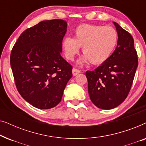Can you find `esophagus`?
Wrapping results in <instances>:
<instances>
[{
    "mask_svg": "<svg viewBox=\"0 0 146 146\" xmlns=\"http://www.w3.org/2000/svg\"><path fill=\"white\" fill-rule=\"evenodd\" d=\"M80 72V70L75 68H73V69H72V74H73L74 76L77 75L78 74H79Z\"/></svg>",
    "mask_w": 146,
    "mask_h": 146,
    "instance_id": "1",
    "label": "esophagus"
}]
</instances>
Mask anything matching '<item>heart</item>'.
<instances>
[{
    "label": "heart",
    "mask_w": 146,
    "mask_h": 146,
    "mask_svg": "<svg viewBox=\"0 0 146 146\" xmlns=\"http://www.w3.org/2000/svg\"><path fill=\"white\" fill-rule=\"evenodd\" d=\"M116 30L110 26L83 24L76 28L73 38L66 36L62 41L65 56L73 60L82 46L84 56L78 61L79 64L90 61L93 64L105 62L114 51L117 42Z\"/></svg>",
    "instance_id": "obj_1"
}]
</instances>
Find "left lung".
<instances>
[{"instance_id": "left-lung-1", "label": "left lung", "mask_w": 146, "mask_h": 146, "mask_svg": "<svg viewBox=\"0 0 146 146\" xmlns=\"http://www.w3.org/2000/svg\"><path fill=\"white\" fill-rule=\"evenodd\" d=\"M113 25L118 36L114 52L96 69L86 72L91 101L104 110L114 108L125 100L138 64L132 36L117 23Z\"/></svg>"}]
</instances>
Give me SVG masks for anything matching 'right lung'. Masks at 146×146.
<instances>
[{"label": "right lung", "mask_w": 146, "mask_h": 146, "mask_svg": "<svg viewBox=\"0 0 146 146\" xmlns=\"http://www.w3.org/2000/svg\"><path fill=\"white\" fill-rule=\"evenodd\" d=\"M66 29L64 20L42 21L25 30L11 51L10 61L18 91L38 109L58 104L72 76V66L60 55Z\"/></svg>", "instance_id": "1"}]
</instances>
